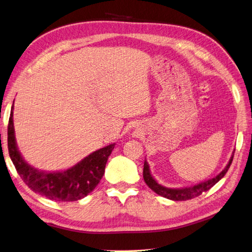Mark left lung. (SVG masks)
<instances>
[{
  "instance_id": "1",
  "label": "left lung",
  "mask_w": 252,
  "mask_h": 252,
  "mask_svg": "<svg viewBox=\"0 0 252 252\" xmlns=\"http://www.w3.org/2000/svg\"><path fill=\"white\" fill-rule=\"evenodd\" d=\"M233 157H234V153L232 154V157H231L229 163H227L226 166L222 169L217 176L203 181V183H201V184L190 186V187H185V188L172 189V188H166V187L160 185L153 177V175H151L149 164L146 160L144 162L143 176H144L145 183L147 184L149 188L153 191H155L157 194H159L163 197H166V198H168V200H172V201H187V200H191V198H194L198 195H201L203 192L208 191L210 188H212V187H214L216 184H217L218 181L226 174L227 169L230 168V165L232 164V161H233Z\"/></svg>"
}]
</instances>
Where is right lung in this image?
I'll return each mask as SVG.
<instances>
[{"instance_id":"add662e5","label":"right lung","mask_w":252,"mask_h":252,"mask_svg":"<svg viewBox=\"0 0 252 252\" xmlns=\"http://www.w3.org/2000/svg\"><path fill=\"white\" fill-rule=\"evenodd\" d=\"M13 109L14 103L7 127L8 153L19 176L29 188L56 202L78 201L94 190L103 177L108 157L115 148V143L93 151L77 164L65 171H39L25 161L17 147Z\"/></svg>"}]
</instances>
